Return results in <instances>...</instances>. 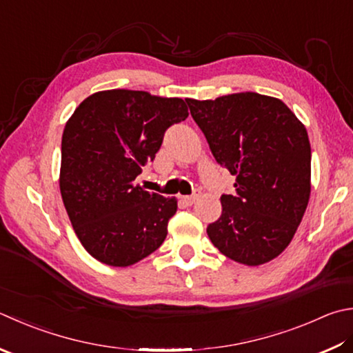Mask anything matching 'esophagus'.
<instances>
[{"label": "esophagus", "mask_w": 353, "mask_h": 353, "mask_svg": "<svg viewBox=\"0 0 353 353\" xmlns=\"http://www.w3.org/2000/svg\"><path fill=\"white\" fill-rule=\"evenodd\" d=\"M198 196H199V192H195L194 195H188V196H181V203L184 204V205H192L194 204L196 199H198Z\"/></svg>", "instance_id": "esophagus-1"}]
</instances>
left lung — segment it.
Segmentation results:
<instances>
[{
  "instance_id": "1",
  "label": "left lung",
  "mask_w": 353,
  "mask_h": 353,
  "mask_svg": "<svg viewBox=\"0 0 353 353\" xmlns=\"http://www.w3.org/2000/svg\"><path fill=\"white\" fill-rule=\"evenodd\" d=\"M216 163L236 176L223 214L208 225L212 244L234 261L259 265L290 244L310 196V143L281 99L241 92L188 98Z\"/></svg>"
}]
</instances>
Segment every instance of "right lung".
Here are the masks:
<instances>
[{"instance_id":"obj_1","label":"right lung","mask_w":353,"mask_h":353,"mask_svg":"<svg viewBox=\"0 0 353 353\" xmlns=\"http://www.w3.org/2000/svg\"><path fill=\"white\" fill-rule=\"evenodd\" d=\"M188 117L181 98L112 89L85 98L65 123L59 190L78 239L98 261L128 268L163 244L176 198L134 181L164 132Z\"/></svg>"}]
</instances>
